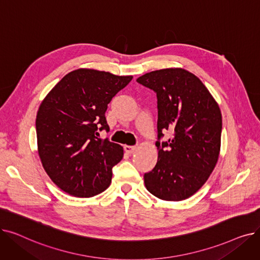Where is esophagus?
I'll return each instance as SVG.
<instances>
[{
  "mask_svg": "<svg viewBox=\"0 0 260 260\" xmlns=\"http://www.w3.org/2000/svg\"><path fill=\"white\" fill-rule=\"evenodd\" d=\"M136 146H131V145H124V151L127 153V154H133L135 151H136Z\"/></svg>",
  "mask_w": 260,
  "mask_h": 260,
  "instance_id": "34e87169",
  "label": "esophagus"
}]
</instances>
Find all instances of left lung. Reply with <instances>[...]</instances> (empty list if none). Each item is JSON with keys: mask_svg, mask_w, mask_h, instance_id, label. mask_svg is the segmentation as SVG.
Returning <instances> with one entry per match:
<instances>
[{"mask_svg": "<svg viewBox=\"0 0 260 260\" xmlns=\"http://www.w3.org/2000/svg\"><path fill=\"white\" fill-rule=\"evenodd\" d=\"M137 82L157 93L158 140L166 129L174 134L156 142L157 165L144 174L145 187L162 200H184L216 167L222 128L219 105L201 80L183 68L154 71Z\"/></svg>", "mask_w": 260, "mask_h": 260, "instance_id": "8db88e82", "label": "left lung"}]
</instances>
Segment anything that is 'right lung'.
Listing matches in <instances>:
<instances>
[{
    "label": "right lung",
    "instance_id": "add662e5",
    "mask_svg": "<svg viewBox=\"0 0 260 260\" xmlns=\"http://www.w3.org/2000/svg\"><path fill=\"white\" fill-rule=\"evenodd\" d=\"M133 76L79 68L64 76L41 103L36 119L38 153L52 182L75 197L98 195L112 182L123 147L99 138L109 129L105 112Z\"/></svg>",
    "mask_w": 260,
    "mask_h": 260
}]
</instances>
